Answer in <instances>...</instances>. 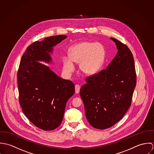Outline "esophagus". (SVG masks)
<instances>
[{"mask_svg": "<svg viewBox=\"0 0 154 154\" xmlns=\"http://www.w3.org/2000/svg\"><path fill=\"white\" fill-rule=\"evenodd\" d=\"M80 86L79 85H75V92L76 94H78L79 92V91H80Z\"/></svg>", "mask_w": 154, "mask_h": 154, "instance_id": "34e87169", "label": "esophagus"}]
</instances>
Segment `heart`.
I'll return each mask as SVG.
<instances>
[{
  "mask_svg": "<svg viewBox=\"0 0 154 154\" xmlns=\"http://www.w3.org/2000/svg\"><path fill=\"white\" fill-rule=\"evenodd\" d=\"M104 57V49L100 43L83 42L72 47L69 51V57L62 59L63 69L66 75L75 70L74 62H79V69L86 75L95 73L101 66Z\"/></svg>",
  "mask_w": 154,
  "mask_h": 154,
  "instance_id": "b5f03b06",
  "label": "heart"
}]
</instances>
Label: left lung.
<instances>
[{
  "instance_id": "8db88e82",
  "label": "left lung",
  "mask_w": 154,
  "mask_h": 154,
  "mask_svg": "<svg viewBox=\"0 0 154 154\" xmlns=\"http://www.w3.org/2000/svg\"><path fill=\"white\" fill-rule=\"evenodd\" d=\"M118 51L106 69L86 78L80 95L89 124L98 129L109 128L120 121L131 106L136 74L131 51L110 38Z\"/></svg>"
}]
</instances>
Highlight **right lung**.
Segmentation results:
<instances>
[{"instance_id":"obj_1","label":"right lung","mask_w":154,"mask_h":154,"mask_svg":"<svg viewBox=\"0 0 154 154\" xmlns=\"http://www.w3.org/2000/svg\"><path fill=\"white\" fill-rule=\"evenodd\" d=\"M66 37L65 35L48 37L29 45L22 55L17 73L22 111L32 124L44 131H52L60 126L66 103L75 93V85L38 61L50 63L49 53L53 47Z\"/></svg>"}]
</instances>
